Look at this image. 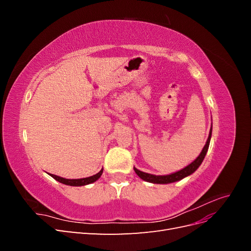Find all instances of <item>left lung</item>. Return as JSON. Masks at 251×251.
Returning <instances> with one entry per match:
<instances>
[{
  "mask_svg": "<svg viewBox=\"0 0 251 251\" xmlns=\"http://www.w3.org/2000/svg\"><path fill=\"white\" fill-rule=\"evenodd\" d=\"M211 128H212V125H211ZM211 128L209 131V135H208V138L206 143H205V146L202 150V151L200 153V155L197 157L195 160L191 163L188 164L187 166H185L184 169H182L176 173H173L171 175H165V176H156V175H151V174H148V173H144L141 172L139 170H137L136 168H134L135 173L138 175V176L147 182H151V183H157V184H168V183H173V182H176L179 181L181 179H183L189 175H192L194 172H196V170L199 168L201 165L203 159L207 153V150L209 147V142H210V137H211Z\"/></svg>",
  "mask_w": 251,
  "mask_h": 251,
  "instance_id": "1",
  "label": "left lung"
}]
</instances>
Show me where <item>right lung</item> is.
Here are the masks:
<instances>
[{
    "instance_id": "1",
    "label": "right lung",
    "mask_w": 251,
    "mask_h": 251,
    "mask_svg": "<svg viewBox=\"0 0 251 251\" xmlns=\"http://www.w3.org/2000/svg\"><path fill=\"white\" fill-rule=\"evenodd\" d=\"M102 171L103 170H101L100 173H97L96 175H93V176H91V177L81 178V179H66V178H62L59 176H56V175H53V174H49V175L53 179H55L56 181L60 182V183H63V184L70 185V186H82V185L93 183V182H95L96 180L100 179V176H101V174H102Z\"/></svg>"
}]
</instances>
